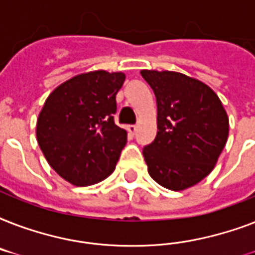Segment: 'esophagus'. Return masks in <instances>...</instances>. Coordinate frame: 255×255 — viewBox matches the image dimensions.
Masks as SVG:
<instances>
[{"instance_id":"34e87169","label":"esophagus","mask_w":255,"mask_h":255,"mask_svg":"<svg viewBox=\"0 0 255 255\" xmlns=\"http://www.w3.org/2000/svg\"><path fill=\"white\" fill-rule=\"evenodd\" d=\"M136 131H137V126H135V124H133V126H128V132H129V133L135 135Z\"/></svg>"}]
</instances>
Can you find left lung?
I'll list each match as a JSON object with an SVG mask.
<instances>
[{"label":"left lung","instance_id":"8db88e82","mask_svg":"<svg viewBox=\"0 0 255 255\" xmlns=\"http://www.w3.org/2000/svg\"><path fill=\"white\" fill-rule=\"evenodd\" d=\"M157 102V135L143 148L148 173L170 190L193 186L212 172L225 147L229 119L216 92L174 71L141 70Z\"/></svg>","mask_w":255,"mask_h":255}]
</instances>
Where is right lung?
Returning a JSON list of instances; mask_svg holds the SVG:
<instances>
[{
  "mask_svg": "<svg viewBox=\"0 0 255 255\" xmlns=\"http://www.w3.org/2000/svg\"><path fill=\"white\" fill-rule=\"evenodd\" d=\"M123 73L91 71L69 79L46 99L37 140L47 163L74 185L102 181L114 172L127 132L118 127L116 94Z\"/></svg>",
  "mask_w": 255,
  "mask_h": 255,
  "instance_id": "obj_1",
  "label": "right lung"
}]
</instances>
